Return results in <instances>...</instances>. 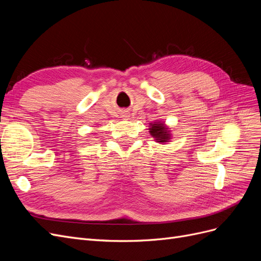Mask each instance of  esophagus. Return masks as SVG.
I'll return each instance as SVG.
<instances>
[{
  "label": "esophagus",
  "instance_id": "esophagus-1",
  "mask_svg": "<svg viewBox=\"0 0 261 261\" xmlns=\"http://www.w3.org/2000/svg\"><path fill=\"white\" fill-rule=\"evenodd\" d=\"M123 117L125 118V120H127V117H129V115H127V114H124V115H123Z\"/></svg>",
  "mask_w": 261,
  "mask_h": 261
}]
</instances>
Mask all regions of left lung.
Listing matches in <instances>:
<instances>
[{
    "label": "left lung",
    "instance_id": "obj_1",
    "mask_svg": "<svg viewBox=\"0 0 261 261\" xmlns=\"http://www.w3.org/2000/svg\"><path fill=\"white\" fill-rule=\"evenodd\" d=\"M149 127H150L149 128L150 135L154 138L156 143L165 144V143H169L171 140V130L169 129L168 126L164 124V122L158 121V122L150 123Z\"/></svg>",
    "mask_w": 261,
    "mask_h": 261
}]
</instances>
